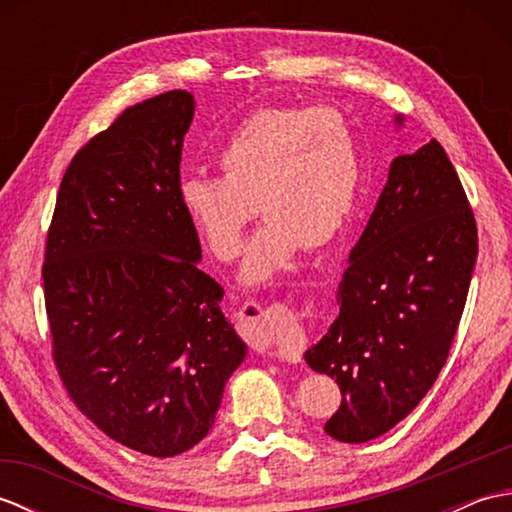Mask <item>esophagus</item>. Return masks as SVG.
I'll list each match as a JSON object with an SVG mask.
<instances>
[{
  "mask_svg": "<svg viewBox=\"0 0 512 512\" xmlns=\"http://www.w3.org/2000/svg\"><path fill=\"white\" fill-rule=\"evenodd\" d=\"M253 321L250 325V332H253L255 341L264 345L270 354L279 356L281 361L288 363H299L303 345V330L292 312L284 310L281 306L262 310L257 317H248Z\"/></svg>",
  "mask_w": 512,
  "mask_h": 512,
  "instance_id": "obj_1",
  "label": "esophagus"
}]
</instances>
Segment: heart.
I'll use <instances>...</instances> for the list:
<instances>
[{
	"mask_svg": "<svg viewBox=\"0 0 512 512\" xmlns=\"http://www.w3.org/2000/svg\"><path fill=\"white\" fill-rule=\"evenodd\" d=\"M217 160L222 176L189 173L178 184V202L220 259L239 255L259 206L268 222L248 246L246 284L284 273L301 246L334 244L361 198L358 140L339 112L323 107H262L233 129Z\"/></svg>",
	"mask_w": 512,
	"mask_h": 512,
	"instance_id": "heart-1",
	"label": "heart"
}]
</instances>
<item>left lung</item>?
<instances>
[{
  "instance_id": "left-lung-1",
  "label": "left lung",
  "mask_w": 512,
  "mask_h": 512,
  "mask_svg": "<svg viewBox=\"0 0 512 512\" xmlns=\"http://www.w3.org/2000/svg\"><path fill=\"white\" fill-rule=\"evenodd\" d=\"M475 259V217L438 140L391 160L336 292L339 317L303 354L341 387L328 436L361 444L416 409L449 356Z\"/></svg>"
}]
</instances>
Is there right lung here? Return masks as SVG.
Here are the masks:
<instances>
[{
  "label": "right lung",
  "instance_id": "add662e5",
  "mask_svg": "<svg viewBox=\"0 0 512 512\" xmlns=\"http://www.w3.org/2000/svg\"><path fill=\"white\" fill-rule=\"evenodd\" d=\"M193 94L127 110L65 169L43 264L54 363L105 436L151 458L195 447L248 347L198 268L178 202Z\"/></svg>",
  "mask_w": 512,
  "mask_h": 512
}]
</instances>
